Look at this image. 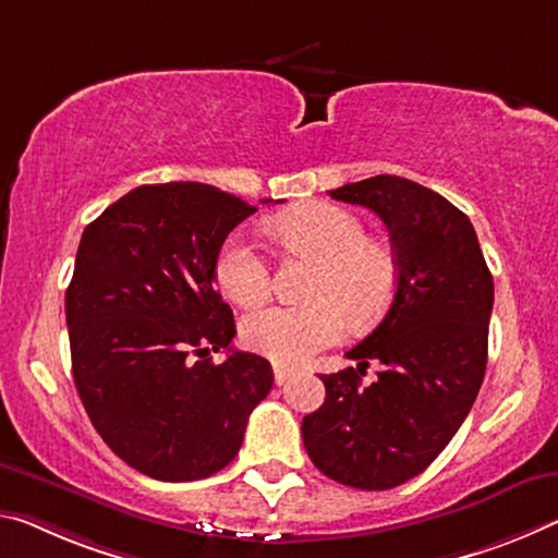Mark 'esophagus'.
I'll return each mask as SVG.
<instances>
[{
  "mask_svg": "<svg viewBox=\"0 0 558 558\" xmlns=\"http://www.w3.org/2000/svg\"><path fill=\"white\" fill-rule=\"evenodd\" d=\"M272 377H276V385H286L293 377V369L286 365H272Z\"/></svg>",
  "mask_w": 558,
  "mask_h": 558,
  "instance_id": "obj_1",
  "label": "esophagus"
}]
</instances>
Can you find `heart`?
Instances as JSON below:
<instances>
[{"label":"heart","instance_id":"b5f03b06","mask_svg":"<svg viewBox=\"0 0 558 558\" xmlns=\"http://www.w3.org/2000/svg\"><path fill=\"white\" fill-rule=\"evenodd\" d=\"M278 235L295 251L320 260L307 305H278L247 315L243 342L280 365H300L317 350L342 338L352 325L375 323L390 307L397 290L392 247L367 235L352 210L335 203H305L276 223ZM214 276L228 300L258 307L272 293L270 263L245 235L228 238L216 255Z\"/></svg>","mask_w":558,"mask_h":558}]
</instances>
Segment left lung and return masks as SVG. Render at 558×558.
<instances>
[{
	"instance_id": "obj_1",
	"label": "left lung",
	"mask_w": 558,
	"mask_h": 558,
	"mask_svg": "<svg viewBox=\"0 0 558 558\" xmlns=\"http://www.w3.org/2000/svg\"><path fill=\"white\" fill-rule=\"evenodd\" d=\"M327 193L383 218L400 276L383 320L344 355L360 369L377 359L378 383L360 388L355 367L320 375L325 402L305 414L303 441L325 476L383 492L427 470L470 414L494 280L470 218L439 193L387 173Z\"/></svg>"
}]
</instances>
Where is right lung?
<instances>
[{
  "label": "right lung",
  "instance_id": "add662e5",
  "mask_svg": "<svg viewBox=\"0 0 558 558\" xmlns=\"http://www.w3.org/2000/svg\"><path fill=\"white\" fill-rule=\"evenodd\" d=\"M255 206L206 183L138 185L86 226L66 288L74 385L101 439L161 482L223 470L272 387L270 362L228 348L216 255ZM228 349L216 366L207 352Z\"/></svg>",
  "mask_w": 558,
  "mask_h": 558
}]
</instances>
